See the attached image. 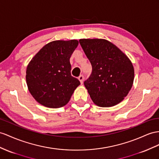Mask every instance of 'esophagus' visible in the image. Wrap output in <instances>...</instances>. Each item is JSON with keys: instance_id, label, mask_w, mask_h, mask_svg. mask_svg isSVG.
<instances>
[{"instance_id": "34e87169", "label": "esophagus", "mask_w": 159, "mask_h": 159, "mask_svg": "<svg viewBox=\"0 0 159 159\" xmlns=\"http://www.w3.org/2000/svg\"><path fill=\"white\" fill-rule=\"evenodd\" d=\"M79 80H80V82L81 84L83 83V81H84V76L83 75H80L79 76Z\"/></svg>"}]
</instances>
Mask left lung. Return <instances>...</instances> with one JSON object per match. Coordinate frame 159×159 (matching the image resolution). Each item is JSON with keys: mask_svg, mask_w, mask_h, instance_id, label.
<instances>
[{"mask_svg": "<svg viewBox=\"0 0 159 159\" xmlns=\"http://www.w3.org/2000/svg\"><path fill=\"white\" fill-rule=\"evenodd\" d=\"M79 43L92 66L84 82L94 103L109 107L127 96L134 78L132 63L114 44L103 39H81Z\"/></svg>", "mask_w": 159, "mask_h": 159, "instance_id": "left-lung-1", "label": "left lung"}]
</instances>
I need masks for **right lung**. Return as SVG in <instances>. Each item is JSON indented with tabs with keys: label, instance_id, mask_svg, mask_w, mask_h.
I'll return each instance as SVG.
<instances>
[{
	"label": "right lung",
	"instance_id": "1",
	"mask_svg": "<svg viewBox=\"0 0 159 159\" xmlns=\"http://www.w3.org/2000/svg\"><path fill=\"white\" fill-rule=\"evenodd\" d=\"M75 39L56 40L46 44L28 64L26 82L34 98L50 108L64 106L80 81L71 75L70 56L78 46Z\"/></svg>",
	"mask_w": 159,
	"mask_h": 159
}]
</instances>
